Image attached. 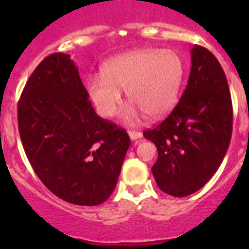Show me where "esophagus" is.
<instances>
[{"mask_svg": "<svg viewBox=\"0 0 249 249\" xmlns=\"http://www.w3.org/2000/svg\"><path fill=\"white\" fill-rule=\"evenodd\" d=\"M128 134L132 141H137V140H140V138H142V133L136 132V130H129Z\"/></svg>", "mask_w": 249, "mask_h": 249, "instance_id": "1", "label": "esophagus"}]
</instances>
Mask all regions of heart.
I'll return each mask as SVG.
<instances>
[{
	"label": "heart",
	"instance_id": "heart-1",
	"mask_svg": "<svg viewBox=\"0 0 249 249\" xmlns=\"http://www.w3.org/2000/svg\"><path fill=\"white\" fill-rule=\"evenodd\" d=\"M185 76V62L172 49H136L113 56L103 64L101 75L86 80L90 102L102 117L115 116L126 90L132 103L124 109V121L137 123L144 112L160 117L178 101Z\"/></svg>",
	"mask_w": 249,
	"mask_h": 249
}]
</instances>
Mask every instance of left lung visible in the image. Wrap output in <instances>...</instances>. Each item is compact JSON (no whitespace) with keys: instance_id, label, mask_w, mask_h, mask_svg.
Returning a JSON list of instances; mask_svg holds the SVG:
<instances>
[{"instance_id":"obj_1","label":"left lung","mask_w":249,"mask_h":249,"mask_svg":"<svg viewBox=\"0 0 249 249\" xmlns=\"http://www.w3.org/2000/svg\"><path fill=\"white\" fill-rule=\"evenodd\" d=\"M232 132V105L225 72L212 53L191 49L189 83L169 116L146 140L158 148L152 174L161 191L183 197L200 190L216 173Z\"/></svg>"}]
</instances>
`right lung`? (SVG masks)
<instances>
[{
    "label": "right lung",
    "instance_id": "right-lung-1",
    "mask_svg": "<svg viewBox=\"0 0 249 249\" xmlns=\"http://www.w3.org/2000/svg\"><path fill=\"white\" fill-rule=\"evenodd\" d=\"M71 55L55 53L33 71L18 103L25 155L60 199L98 205L116 187L130 138L98 116Z\"/></svg>",
    "mask_w": 249,
    "mask_h": 249
}]
</instances>
